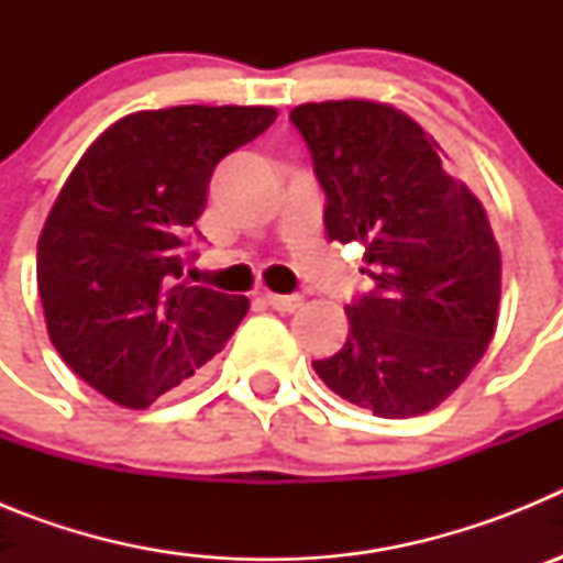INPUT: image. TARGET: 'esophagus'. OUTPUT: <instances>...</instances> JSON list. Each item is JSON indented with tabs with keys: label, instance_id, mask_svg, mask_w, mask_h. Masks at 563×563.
<instances>
[{
	"label": "esophagus",
	"instance_id": "esophagus-1",
	"mask_svg": "<svg viewBox=\"0 0 563 563\" xmlns=\"http://www.w3.org/2000/svg\"><path fill=\"white\" fill-rule=\"evenodd\" d=\"M265 301L278 312H296L305 298L301 296H278V292H265Z\"/></svg>",
	"mask_w": 563,
	"mask_h": 563
}]
</instances>
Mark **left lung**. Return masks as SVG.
<instances>
[{
  "label": "left lung",
  "mask_w": 563,
  "mask_h": 563,
  "mask_svg": "<svg viewBox=\"0 0 563 563\" xmlns=\"http://www.w3.org/2000/svg\"><path fill=\"white\" fill-rule=\"evenodd\" d=\"M290 121L327 194V236L363 245L361 273L375 282L346 305V343L312 369L377 417L426 415L496 332L501 253L485 208L445 174L440 143L389 103H301Z\"/></svg>",
  "instance_id": "1"
}]
</instances>
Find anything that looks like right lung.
Here are the masks:
<instances>
[{
    "instance_id": "obj_1",
    "label": "right lung",
    "mask_w": 563,
    "mask_h": 563,
    "mask_svg": "<svg viewBox=\"0 0 563 563\" xmlns=\"http://www.w3.org/2000/svg\"><path fill=\"white\" fill-rule=\"evenodd\" d=\"M273 121V107L126 114L58 191L36 253L44 321L69 369L118 406L188 383L245 318V296L180 282L183 247L217 163Z\"/></svg>"
}]
</instances>
